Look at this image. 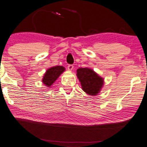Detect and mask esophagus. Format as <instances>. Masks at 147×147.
Segmentation results:
<instances>
[{"instance_id":"34e87169","label":"esophagus","mask_w":147,"mask_h":147,"mask_svg":"<svg viewBox=\"0 0 147 147\" xmlns=\"http://www.w3.org/2000/svg\"><path fill=\"white\" fill-rule=\"evenodd\" d=\"M67 69H69V71H71V70L74 69V65H71V64H69V65H67Z\"/></svg>"}]
</instances>
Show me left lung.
I'll return each mask as SVG.
<instances>
[{
	"label": "left lung",
	"mask_w": 147,
	"mask_h": 147,
	"mask_svg": "<svg viewBox=\"0 0 147 147\" xmlns=\"http://www.w3.org/2000/svg\"><path fill=\"white\" fill-rule=\"evenodd\" d=\"M77 76L82 90L89 95H97L103 86V79L90 68H79Z\"/></svg>",
	"instance_id": "8db88e82"
}]
</instances>
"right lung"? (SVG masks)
<instances>
[{
  "mask_svg": "<svg viewBox=\"0 0 147 147\" xmlns=\"http://www.w3.org/2000/svg\"><path fill=\"white\" fill-rule=\"evenodd\" d=\"M64 71H65V68L63 66L60 65L49 68L47 70L45 74L44 75L42 82L48 88H50L49 86H51L55 82V80Z\"/></svg>",
  "mask_w": 147,
  "mask_h": 147,
  "instance_id": "add662e5",
  "label": "right lung"
}]
</instances>
